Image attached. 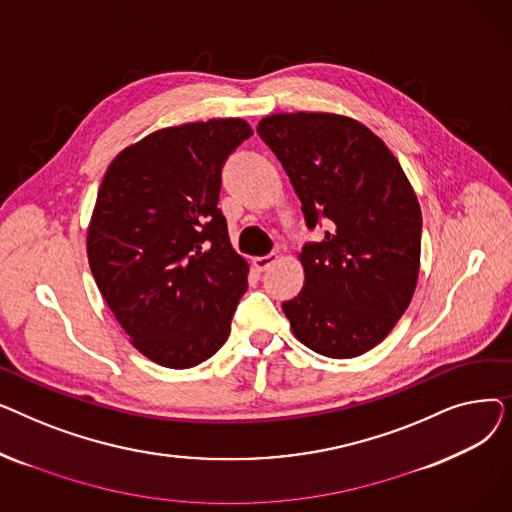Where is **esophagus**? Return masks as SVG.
<instances>
[{"label": "esophagus", "instance_id": "1", "mask_svg": "<svg viewBox=\"0 0 512 512\" xmlns=\"http://www.w3.org/2000/svg\"><path fill=\"white\" fill-rule=\"evenodd\" d=\"M276 261H278V255H267V257H253L251 263L257 272H267Z\"/></svg>", "mask_w": 512, "mask_h": 512}]
</instances>
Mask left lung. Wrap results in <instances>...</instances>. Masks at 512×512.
I'll return each mask as SVG.
<instances>
[{
    "label": "left lung",
    "instance_id": "1",
    "mask_svg": "<svg viewBox=\"0 0 512 512\" xmlns=\"http://www.w3.org/2000/svg\"><path fill=\"white\" fill-rule=\"evenodd\" d=\"M326 236L299 255L305 284L282 305L311 351L359 357L407 311L421 265V207L398 159L355 118L330 112L265 116L257 126Z\"/></svg>",
    "mask_w": 512,
    "mask_h": 512
}]
</instances>
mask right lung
I'll return each mask as SVG.
<instances>
[{
	"instance_id": "obj_1",
	"label": "right lung",
	"mask_w": 512,
	"mask_h": 512,
	"mask_svg": "<svg viewBox=\"0 0 512 512\" xmlns=\"http://www.w3.org/2000/svg\"><path fill=\"white\" fill-rule=\"evenodd\" d=\"M251 134L242 118L159 128L122 149L101 180L91 272L130 344L157 365L195 367L228 340L249 263L230 245L220 176Z\"/></svg>"
}]
</instances>
